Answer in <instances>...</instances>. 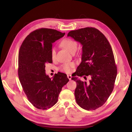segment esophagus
Listing matches in <instances>:
<instances>
[{
  "label": "esophagus",
  "instance_id": "esophagus-1",
  "mask_svg": "<svg viewBox=\"0 0 132 132\" xmlns=\"http://www.w3.org/2000/svg\"><path fill=\"white\" fill-rule=\"evenodd\" d=\"M67 77H68V78L69 79V80H70L71 79V75H67Z\"/></svg>",
  "mask_w": 132,
  "mask_h": 132
}]
</instances>
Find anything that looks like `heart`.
I'll return each mask as SVG.
<instances>
[{
    "label": "heart",
    "mask_w": 132,
    "mask_h": 132,
    "mask_svg": "<svg viewBox=\"0 0 132 132\" xmlns=\"http://www.w3.org/2000/svg\"><path fill=\"white\" fill-rule=\"evenodd\" d=\"M61 45L71 53L76 52L78 46V44L76 41L69 38L63 40L61 43ZM56 48L55 47H53L51 51V56L53 60H54L56 58ZM75 64L73 63H67L62 65L60 67V69L66 73H69L71 71L72 68H73Z\"/></svg>",
    "instance_id": "obj_1"
}]
</instances>
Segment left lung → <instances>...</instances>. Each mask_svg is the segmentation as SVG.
Here are the masks:
<instances>
[{"mask_svg":"<svg viewBox=\"0 0 132 132\" xmlns=\"http://www.w3.org/2000/svg\"><path fill=\"white\" fill-rule=\"evenodd\" d=\"M67 36L82 46L81 62L71 78L77 84L75 99L81 108L95 110L104 104L114 88L117 68L112 47L103 34L95 28L71 31ZM76 76H90L89 82L81 81Z\"/></svg>","mask_w":132,"mask_h":132,"instance_id":"1","label":"left lung"}]
</instances>
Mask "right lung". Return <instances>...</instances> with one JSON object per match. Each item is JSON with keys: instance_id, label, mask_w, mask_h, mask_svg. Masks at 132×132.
Here are the masks:
<instances>
[{"instance_id": "right-lung-1", "label": "right lung", "mask_w": 132, "mask_h": 132, "mask_svg": "<svg viewBox=\"0 0 132 132\" xmlns=\"http://www.w3.org/2000/svg\"><path fill=\"white\" fill-rule=\"evenodd\" d=\"M56 30L41 28L30 33L20 48L19 78L29 101L37 109L46 110L57 103L62 87L69 79L59 72L53 78L45 73V65L52 63V43L64 36Z\"/></svg>"}]
</instances>
